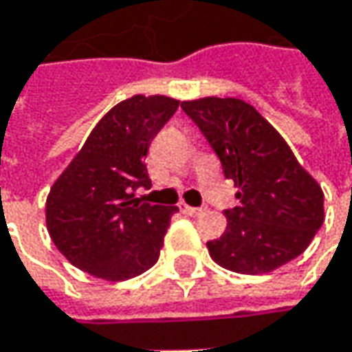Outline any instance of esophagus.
Listing matches in <instances>:
<instances>
[{
	"label": "esophagus",
	"instance_id": "obj_1",
	"mask_svg": "<svg viewBox=\"0 0 352 352\" xmlns=\"http://www.w3.org/2000/svg\"><path fill=\"white\" fill-rule=\"evenodd\" d=\"M179 208H181V212L187 214V216H200V214L204 212V208H195V206H188L185 202H181Z\"/></svg>",
	"mask_w": 352,
	"mask_h": 352
}]
</instances>
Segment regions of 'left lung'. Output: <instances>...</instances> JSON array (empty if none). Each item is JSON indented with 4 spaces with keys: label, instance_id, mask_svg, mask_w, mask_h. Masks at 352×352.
<instances>
[{
    "label": "left lung",
    "instance_id": "obj_1",
    "mask_svg": "<svg viewBox=\"0 0 352 352\" xmlns=\"http://www.w3.org/2000/svg\"><path fill=\"white\" fill-rule=\"evenodd\" d=\"M181 109L220 157L226 179L239 187V204L226 210V232L206 243L210 257L241 274L271 273L296 259L323 224L316 179L245 101L204 97Z\"/></svg>",
    "mask_w": 352,
    "mask_h": 352
}]
</instances>
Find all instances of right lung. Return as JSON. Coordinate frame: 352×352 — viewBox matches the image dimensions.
Listing matches in <instances>:
<instances>
[{
  "label": "right lung",
  "instance_id": "right-lung-1",
  "mask_svg": "<svg viewBox=\"0 0 352 352\" xmlns=\"http://www.w3.org/2000/svg\"><path fill=\"white\" fill-rule=\"evenodd\" d=\"M179 101L134 95L113 107L58 177L46 199V226L74 267L104 280H124L160 259L177 206L132 199L152 187L148 148Z\"/></svg>",
  "mask_w": 352,
  "mask_h": 352
}]
</instances>
